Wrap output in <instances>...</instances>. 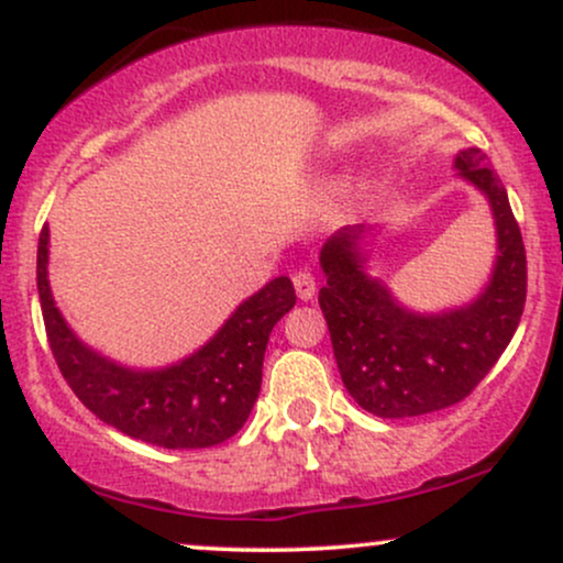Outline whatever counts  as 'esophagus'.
Here are the masks:
<instances>
[{
    "instance_id": "esophagus-1",
    "label": "esophagus",
    "mask_w": 563,
    "mask_h": 563,
    "mask_svg": "<svg viewBox=\"0 0 563 563\" xmlns=\"http://www.w3.org/2000/svg\"><path fill=\"white\" fill-rule=\"evenodd\" d=\"M294 288H296V296H299L301 301H309L314 296V290H318V283H314L312 273L301 269V273L294 275Z\"/></svg>"
}]
</instances>
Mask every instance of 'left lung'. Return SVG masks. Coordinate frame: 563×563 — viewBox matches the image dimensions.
Instances as JSON below:
<instances>
[{
  "mask_svg": "<svg viewBox=\"0 0 563 563\" xmlns=\"http://www.w3.org/2000/svg\"><path fill=\"white\" fill-rule=\"evenodd\" d=\"M455 177L479 190L495 219V264L487 286L461 307L418 312L367 273V238L352 224L320 249V309L346 391L378 418H412L466 399L519 328L527 256L508 192L479 147L452 161Z\"/></svg>",
  "mask_w": 563,
  "mask_h": 563,
  "instance_id": "8db88e82",
  "label": "left lung"
}]
</instances>
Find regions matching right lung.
I'll list each match as a JSON object with an SVG mask.
<instances>
[{
    "instance_id": "right-lung-1",
    "label": "right lung",
    "mask_w": 563,
    "mask_h": 563,
    "mask_svg": "<svg viewBox=\"0 0 563 563\" xmlns=\"http://www.w3.org/2000/svg\"><path fill=\"white\" fill-rule=\"evenodd\" d=\"M36 288L63 378L102 423L166 450H200L243 429L262 389L264 349L296 303L294 283L275 277L241 301L222 328L177 363L132 367L81 341L49 288V228L38 235Z\"/></svg>"
}]
</instances>
